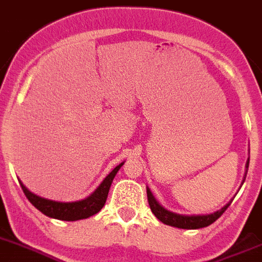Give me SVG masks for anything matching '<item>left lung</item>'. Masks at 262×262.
<instances>
[{"label":"left lung","instance_id":"obj_1","mask_svg":"<svg viewBox=\"0 0 262 262\" xmlns=\"http://www.w3.org/2000/svg\"><path fill=\"white\" fill-rule=\"evenodd\" d=\"M249 161L247 159L246 162V171H245L244 180L241 182V185L244 184L245 179H246L247 168H249ZM146 191H147V200L148 205H150V209L152 211V213L159 219L160 221L164 222L165 225H168V226L177 227V229H185V230H195V229H202V227H206L209 225L213 224L219 217L222 215V213L226 211L227 207L230 206V204L232 202V200L230 202H227L224 207H221L220 210L215 211V212L211 213H205V215H182V213L172 212V211L165 209L151 192V190L148 187H146Z\"/></svg>","mask_w":262,"mask_h":262}]
</instances>
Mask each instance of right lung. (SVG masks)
<instances>
[{"label": "right lung", "instance_id": "obj_1", "mask_svg": "<svg viewBox=\"0 0 262 262\" xmlns=\"http://www.w3.org/2000/svg\"><path fill=\"white\" fill-rule=\"evenodd\" d=\"M125 164V161L117 165L107 176L105 177L102 182L98 185V187L90 196H87L83 200H78V201L71 202H62V201H55V200H49L41 198V196L36 195V193L31 192V191L19 181L22 190H24L25 195L29 199V201L37 210H40L43 215L49 216L51 219H57V220L62 221H77L83 220V219H89L90 216L95 215L98 211L103 207L110 187H111L112 181H114L115 176H116L117 171L120 170L121 166Z\"/></svg>", "mask_w": 262, "mask_h": 262}]
</instances>
